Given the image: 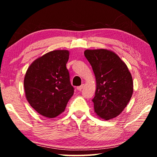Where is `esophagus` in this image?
Wrapping results in <instances>:
<instances>
[{
	"mask_svg": "<svg viewBox=\"0 0 157 157\" xmlns=\"http://www.w3.org/2000/svg\"><path fill=\"white\" fill-rule=\"evenodd\" d=\"M83 87H84V84H82L81 86L77 87V89H78V91H81V90H82V89H83Z\"/></svg>",
	"mask_w": 157,
	"mask_h": 157,
	"instance_id": "1",
	"label": "esophagus"
}]
</instances>
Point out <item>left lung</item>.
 <instances>
[{
  "mask_svg": "<svg viewBox=\"0 0 157 157\" xmlns=\"http://www.w3.org/2000/svg\"><path fill=\"white\" fill-rule=\"evenodd\" d=\"M84 56L96 79L92 100L94 111L106 121L122 113L133 94V79L128 68L115 52L107 49L86 50Z\"/></svg>",
  "mask_w": 157,
  "mask_h": 157,
  "instance_id": "8db88e82",
  "label": "left lung"
}]
</instances>
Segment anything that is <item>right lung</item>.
Returning <instances> with one entry per match:
<instances>
[{
    "label": "right lung",
    "mask_w": 157,
    "mask_h": 157,
    "mask_svg": "<svg viewBox=\"0 0 157 157\" xmlns=\"http://www.w3.org/2000/svg\"><path fill=\"white\" fill-rule=\"evenodd\" d=\"M68 58V50H53L37 58L26 71L23 82L26 99L46 118H55L63 112L74 94L66 66Z\"/></svg>",
    "instance_id": "1"
}]
</instances>
